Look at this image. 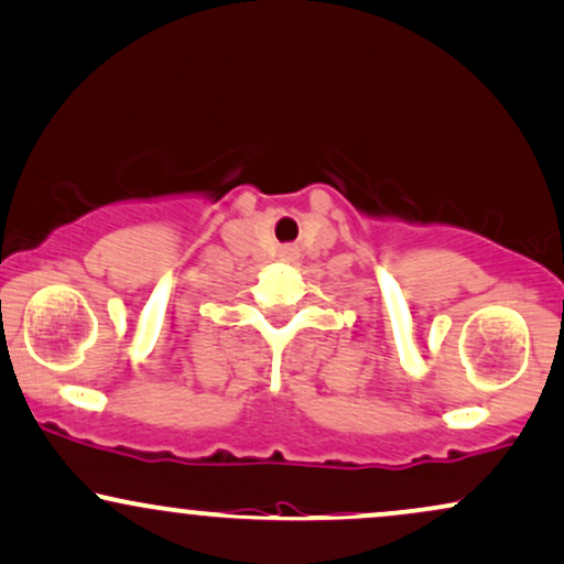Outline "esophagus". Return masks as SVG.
<instances>
[{"label":"esophagus","instance_id":"obj_1","mask_svg":"<svg viewBox=\"0 0 564 564\" xmlns=\"http://www.w3.org/2000/svg\"><path fill=\"white\" fill-rule=\"evenodd\" d=\"M296 249L294 247H283V257H294Z\"/></svg>","mask_w":564,"mask_h":564}]
</instances>
